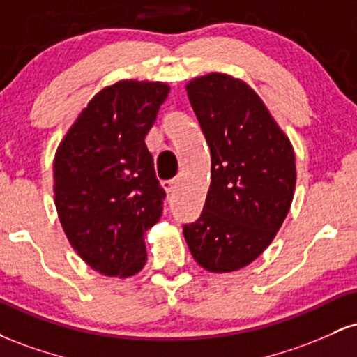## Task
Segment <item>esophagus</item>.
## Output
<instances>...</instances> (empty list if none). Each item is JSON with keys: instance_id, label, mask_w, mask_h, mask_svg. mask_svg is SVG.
<instances>
[{"instance_id": "1", "label": "esophagus", "mask_w": 357, "mask_h": 357, "mask_svg": "<svg viewBox=\"0 0 357 357\" xmlns=\"http://www.w3.org/2000/svg\"><path fill=\"white\" fill-rule=\"evenodd\" d=\"M178 184H179L178 179H171V181L165 183V190L171 195V192H174L176 190H178Z\"/></svg>"}]
</instances>
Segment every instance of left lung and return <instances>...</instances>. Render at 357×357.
<instances>
[{"mask_svg": "<svg viewBox=\"0 0 357 357\" xmlns=\"http://www.w3.org/2000/svg\"><path fill=\"white\" fill-rule=\"evenodd\" d=\"M211 154L199 218L183 225L191 255L210 272L240 270L275 238L296 191V155L260 97L210 73L186 85Z\"/></svg>", "mask_w": 357, "mask_h": 357, "instance_id": "1", "label": "left lung"}]
</instances>
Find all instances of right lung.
<instances>
[{"instance_id":"add662e5","label":"right lung","mask_w":357,"mask_h":357,"mask_svg":"<svg viewBox=\"0 0 357 357\" xmlns=\"http://www.w3.org/2000/svg\"><path fill=\"white\" fill-rule=\"evenodd\" d=\"M169 87L122 80L100 90L60 142L55 206L82 260L109 277H130L147 260L144 235L166 191L144 142Z\"/></svg>"}]
</instances>
